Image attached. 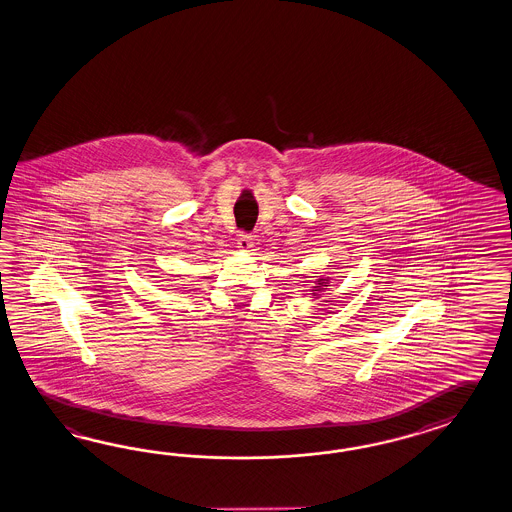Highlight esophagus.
I'll return each instance as SVG.
<instances>
[{"mask_svg":"<svg viewBox=\"0 0 512 512\" xmlns=\"http://www.w3.org/2000/svg\"><path fill=\"white\" fill-rule=\"evenodd\" d=\"M252 245H254V241H252V236H250V234L241 232V234L237 236V249L250 250L252 249Z\"/></svg>","mask_w":512,"mask_h":512,"instance_id":"obj_1","label":"esophagus"}]
</instances>
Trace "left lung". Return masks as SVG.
<instances>
[{
    "label": "left lung",
    "mask_w": 512,
    "mask_h": 512,
    "mask_svg": "<svg viewBox=\"0 0 512 512\" xmlns=\"http://www.w3.org/2000/svg\"><path fill=\"white\" fill-rule=\"evenodd\" d=\"M317 284H319V286H315L314 291H321V289H325L323 286H327L328 282H325L323 278H319V280H317Z\"/></svg>",
    "instance_id": "1"
}]
</instances>
